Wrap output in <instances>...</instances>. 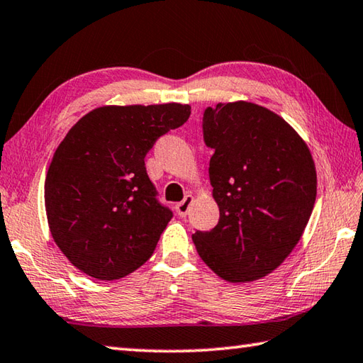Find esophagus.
<instances>
[{"label":"esophagus","instance_id":"1","mask_svg":"<svg viewBox=\"0 0 363 363\" xmlns=\"http://www.w3.org/2000/svg\"><path fill=\"white\" fill-rule=\"evenodd\" d=\"M191 205H192V196H186L180 203H177V206H175L177 214H179L180 218H184L189 213Z\"/></svg>","mask_w":363,"mask_h":363}]
</instances>
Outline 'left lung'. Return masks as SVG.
I'll return each mask as SVG.
<instances>
[{"label": "left lung", "mask_w": 363, "mask_h": 363, "mask_svg": "<svg viewBox=\"0 0 363 363\" xmlns=\"http://www.w3.org/2000/svg\"><path fill=\"white\" fill-rule=\"evenodd\" d=\"M203 140L219 223L192 235L197 254L232 284L252 282L282 264L312 214L315 162L282 117L249 101L206 108Z\"/></svg>", "instance_id": "8db88e82"}]
</instances>
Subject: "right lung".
<instances>
[{
    "label": "right lung",
    "mask_w": 363,
    "mask_h": 363,
    "mask_svg": "<svg viewBox=\"0 0 363 363\" xmlns=\"http://www.w3.org/2000/svg\"><path fill=\"white\" fill-rule=\"evenodd\" d=\"M191 106H101L73 125L45 179L51 236L73 266L116 280L152 257L172 211L145 171L155 140L182 127Z\"/></svg>",
    "instance_id": "1"
}]
</instances>
